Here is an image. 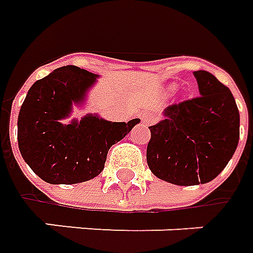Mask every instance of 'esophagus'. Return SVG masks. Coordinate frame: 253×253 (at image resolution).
Returning <instances> with one entry per match:
<instances>
[{
	"label": "esophagus",
	"mask_w": 253,
	"mask_h": 253,
	"mask_svg": "<svg viewBox=\"0 0 253 253\" xmlns=\"http://www.w3.org/2000/svg\"><path fill=\"white\" fill-rule=\"evenodd\" d=\"M141 123L142 125H145V126H149L151 123H154V116L151 115V113H142L140 116Z\"/></svg>",
	"instance_id": "obj_1"
}]
</instances>
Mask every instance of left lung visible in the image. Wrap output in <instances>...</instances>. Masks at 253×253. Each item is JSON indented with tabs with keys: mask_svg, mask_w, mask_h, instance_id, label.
Wrapping results in <instances>:
<instances>
[{
	"mask_svg": "<svg viewBox=\"0 0 253 253\" xmlns=\"http://www.w3.org/2000/svg\"><path fill=\"white\" fill-rule=\"evenodd\" d=\"M199 97L168 106L149 127L147 162L158 178L176 185L206 184L220 174L240 140V112L224 84L194 72Z\"/></svg>",
	"mask_w": 253,
	"mask_h": 253,
	"instance_id": "8db88e82",
	"label": "left lung"
}]
</instances>
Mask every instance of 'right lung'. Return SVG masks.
Listing matches in <instances>:
<instances>
[{"instance_id": "obj_1", "label": "right lung", "mask_w": 253, "mask_h": 253, "mask_svg": "<svg viewBox=\"0 0 253 253\" xmlns=\"http://www.w3.org/2000/svg\"><path fill=\"white\" fill-rule=\"evenodd\" d=\"M98 79L99 75L68 65L27 91L18 116L19 151L45 183L77 184L97 177L109 148L140 123L109 122L98 113L70 119L73 108H85ZM66 119L69 122H63Z\"/></svg>"}]
</instances>
